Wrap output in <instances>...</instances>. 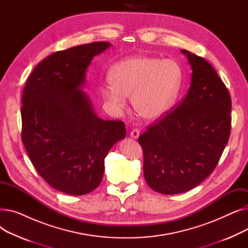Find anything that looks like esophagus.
<instances>
[{"label": "esophagus", "mask_w": 248, "mask_h": 248, "mask_svg": "<svg viewBox=\"0 0 248 248\" xmlns=\"http://www.w3.org/2000/svg\"><path fill=\"white\" fill-rule=\"evenodd\" d=\"M129 136H131V138H133V139H138L140 136V131L138 128H135L131 132V134H129Z\"/></svg>", "instance_id": "obj_1"}]
</instances>
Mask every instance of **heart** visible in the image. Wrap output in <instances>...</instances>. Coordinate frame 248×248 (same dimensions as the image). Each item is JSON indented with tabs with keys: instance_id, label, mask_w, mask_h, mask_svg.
<instances>
[{
	"instance_id": "obj_1",
	"label": "heart",
	"mask_w": 248,
	"mask_h": 248,
	"mask_svg": "<svg viewBox=\"0 0 248 248\" xmlns=\"http://www.w3.org/2000/svg\"><path fill=\"white\" fill-rule=\"evenodd\" d=\"M182 81L181 67L173 60L152 56H132L116 63L110 69L112 87H103V98L115 110L125 108V97L142 120L163 117L177 99Z\"/></svg>"
}]
</instances>
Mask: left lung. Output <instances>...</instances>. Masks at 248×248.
<instances>
[{"instance_id": "left-lung-1", "label": "left lung", "mask_w": 248, "mask_h": 248, "mask_svg": "<svg viewBox=\"0 0 248 248\" xmlns=\"http://www.w3.org/2000/svg\"><path fill=\"white\" fill-rule=\"evenodd\" d=\"M181 52L192 68L188 94L139 137L146 182L166 195L187 192L213 172L231 128L227 87L209 62L187 50Z\"/></svg>"}]
</instances>
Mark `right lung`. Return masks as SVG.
<instances>
[{
  "instance_id": "add662e5",
  "label": "right lung",
  "mask_w": 248,
  "mask_h": 248,
  "mask_svg": "<svg viewBox=\"0 0 248 248\" xmlns=\"http://www.w3.org/2000/svg\"><path fill=\"white\" fill-rule=\"evenodd\" d=\"M108 47L93 42L55 52L37 65L23 90V144L39 175L65 194L93 191L109 150L125 138L124 124L99 119L80 89L91 60Z\"/></svg>"
}]
</instances>
